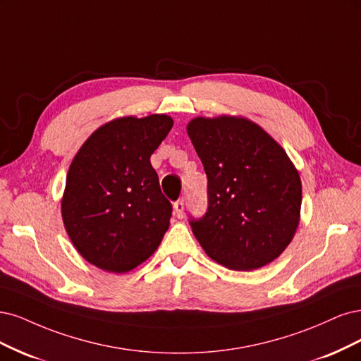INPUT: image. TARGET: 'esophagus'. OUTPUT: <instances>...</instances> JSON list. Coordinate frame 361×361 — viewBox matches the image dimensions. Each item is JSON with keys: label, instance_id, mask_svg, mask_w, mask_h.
I'll list each match as a JSON object with an SVG mask.
<instances>
[{"label": "esophagus", "instance_id": "obj_1", "mask_svg": "<svg viewBox=\"0 0 361 361\" xmlns=\"http://www.w3.org/2000/svg\"><path fill=\"white\" fill-rule=\"evenodd\" d=\"M173 212H176V216L178 219H183V216H184V201L183 200L173 202Z\"/></svg>", "mask_w": 361, "mask_h": 361}]
</instances>
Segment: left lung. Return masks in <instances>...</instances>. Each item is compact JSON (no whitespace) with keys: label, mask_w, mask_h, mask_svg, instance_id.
Wrapping results in <instances>:
<instances>
[{"label":"left lung","mask_w":361,"mask_h":361,"mask_svg":"<svg viewBox=\"0 0 361 361\" xmlns=\"http://www.w3.org/2000/svg\"><path fill=\"white\" fill-rule=\"evenodd\" d=\"M188 135L208 178V212L190 220L204 252L237 271L273 262L300 224L301 180L286 151L237 115L196 117Z\"/></svg>","instance_id":"8db88e82"}]
</instances>
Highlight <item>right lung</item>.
I'll list each match as a JSON object with an SVG mask.
<instances>
[{
	"mask_svg": "<svg viewBox=\"0 0 361 361\" xmlns=\"http://www.w3.org/2000/svg\"><path fill=\"white\" fill-rule=\"evenodd\" d=\"M173 126L166 114L111 120L92 132L67 172L61 216L80 257L121 274L156 252L172 216L149 157Z\"/></svg>",
	"mask_w": 361,
	"mask_h": 361,
	"instance_id": "obj_1",
	"label": "right lung"
}]
</instances>
